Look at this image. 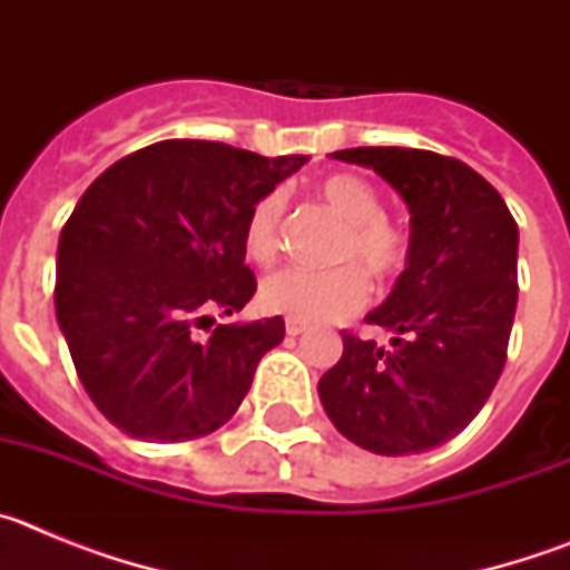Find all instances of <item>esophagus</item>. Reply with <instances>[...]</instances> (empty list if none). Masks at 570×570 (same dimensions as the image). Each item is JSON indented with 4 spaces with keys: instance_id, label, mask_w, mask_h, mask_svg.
Wrapping results in <instances>:
<instances>
[{
    "instance_id": "obj_1",
    "label": "esophagus",
    "mask_w": 570,
    "mask_h": 570,
    "mask_svg": "<svg viewBox=\"0 0 570 570\" xmlns=\"http://www.w3.org/2000/svg\"><path fill=\"white\" fill-rule=\"evenodd\" d=\"M305 328H308L305 322H299V320H285V331H288V336H299Z\"/></svg>"
}]
</instances>
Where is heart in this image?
<instances>
[{"mask_svg": "<svg viewBox=\"0 0 570 570\" xmlns=\"http://www.w3.org/2000/svg\"><path fill=\"white\" fill-rule=\"evenodd\" d=\"M316 196L325 208L342 219V228L331 245L328 271L285 268L265 276L259 285L262 308L299 322H331L354 314L367 299V279L380 285L402 276L411 259V236L396 219L382 210V196L360 174H331L316 183ZM285 196L268 190L250 205L242 228L245 254L259 265L279 256Z\"/></svg>", "mask_w": 570, "mask_h": 570, "instance_id": "heart-1", "label": "heart"}]
</instances>
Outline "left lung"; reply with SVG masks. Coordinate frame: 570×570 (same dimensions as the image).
<instances>
[{"label": "left lung", "instance_id": "obj_1", "mask_svg": "<svg viewBox=\"0 0 570 570\" xmlns=\"http://www.w3.org/2000/svg\"><path fill=\"white\" fill-rule=\"evenodd\" d=\"M411 210V259L365 316L391 347L342 331V360L320 380L342 436L382 456L422 454L480 414L508 360L517 311V223L500 190L434 150L347 148Z\"/></svg>", "mask_w": 570, "mask_h": 570}]
</instances>
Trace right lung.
I'll list each match as a JSON object with an SVG mask.
<instances>
[{"label": "right lung", "mask_w": 570, "mask_h": 570, "mask_svg": "<svg viewBox=\"0 0 570 570\" xmlns=\"http://www.w3.org/2000/svg\"><path fill=\"white\" fill-rule=\"evenodd\" d=\"M305 163L165 139L85 190L59 236L53 302L85 391L122 434L188 442L236 414L285 322L216 325L214 314L256 294L245 216Z\"/></svg>", "instance_id": "right-lung-1"}]
</instances>
